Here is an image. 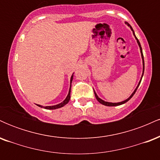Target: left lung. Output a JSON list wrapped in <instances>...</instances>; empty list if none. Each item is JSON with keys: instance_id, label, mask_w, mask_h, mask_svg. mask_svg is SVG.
Instances as JSON below:
<instances>
[{"instance_id": "1", "label": "left lung", "mask_w": 160, "mask_h": 160, "mask_svg": "<svg viewBox=\"0 0 160 160\" xmlns=\"http://www.w3.org/2000/svg\"><path fill=\"white\" fill-rule=\"evenodd\" d=\"M126 24H127V25L128 26H129L130 28H131V29H132V31L133 32V34H134V36H135V39L137 40V42H138V46H139V47H140V50H141V57H142V60H143V74H142V76H141V79H142V77H143V74H144V56H143V52H142V49H141V44H140V42H139V40H138V38H136V36L135 35V32H134V31H133V29H132V26L131 25H129V24H128V22H126ZM141 80H140V82H139V83H138V86L136 87V89H135V91L133 92V93L131 95H130V97L128 98H127L126 99V100H125V101H123V102H118V103H111V102H104V101H103L102 100V99H101L100 98H98V95H97V94L96 93H95V92L94 91V93H95V98H96V99L97 100H98V102H100L101 104H104V105H106V106H117V105H120V104H124V103H126V102H127L128 100H130V99L132 98V97L134 95V94H135V92H136V90H137V89H138V87L139 86V85H140V83H141Z\"/></svg>"}]
</instances>
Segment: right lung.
<instances>
[{"mask_svg":"<svg viewBox=\"0 0 160 160\" xmlns=\"http://www.w3.org/2000/svg\"><path fill=\"white\" fill-rule=\"evenodd\" d=\"M72 80H73V75L71 76V85H70V89H69V92H68V94L67 97H66V98L65 100L63 101V102H62V103L58 104H56V105H53V106H46L44 107L45 109H48V110H54V109H57V108H60L62 107H63V106H65V104H67L68 103V102L70 101V98H71V82H72ZM38 106H39L40 108H43V106L41 105H39V104H38Z\"/></svg>","mask_w":160,"mask_h":160,"instance_id":"add662e5","label":"right lung"}]
</instances>
